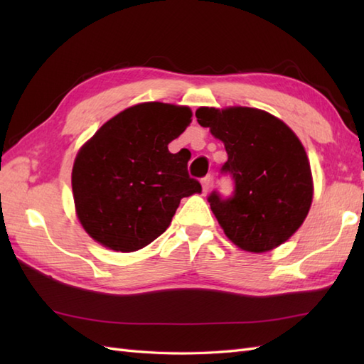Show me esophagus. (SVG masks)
Returning <instances> with one entry per match:
<instances>
[{
	"label": "esophagus",
	"mask_w": 364,
	"mask_h": 364,
	"mask_svg": "<svg viewBox=\"0 0 364 364\" xmlns=\"http://www.w3.org/2000/svg\"><path fill=\"white\" fill-rule=\"evenodd\" d=\"M211 186H213V176H211V175H208V176L202 178V188H203V194H206V192L211 189Z\"/></svg>",
	"instance_id": "1"
}]
</instances>
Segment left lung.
<instances>
[{"instance_id": "left-lung-1", "label": "left lung", "mask_w": 364, "mask_h": 364, "mask_svg": "<svg viewBox=\"0 0 364 364\" xmlns=\"http://www.w3.org/2000/svg\"><path fill=\"white\" fill-rule=\"evenodd\" d=\"M197 122L225 145L222 166L235 181L228 198L208 202L223 233L239 249L262 253L296 233L313 202V178L304 145L280 119L255 107H198Z\"/></svg>"}]
</instances>
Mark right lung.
<instances>
[{"label":"right lung","instance_id":"1","mask_svg":"<svg viewBox=\"0 0 364 364\" xmlns=\"http://www.w3.org/2000/svg\"><path fill=\"white\" fill-rule=\"evenodd\" d=\"M191 117L188 106L141 103L107 120L81 146L72 189L90 237L115 252L144 249L167 230L183 197L202 192L181 151H168Z\"/></svg>","mask_w":364,"mask_h":364}]
</instances>
